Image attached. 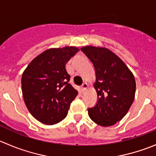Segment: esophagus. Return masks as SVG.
<instances>
[{
	"label": "esophagus",
	"instance_id": "34e87169",
	"mask_svg": "<svg viewBox=\"0 0 156 156\" xmlns=\"http://www.w3.org/2000/svg\"><path fill=\"white\" fill-rule=\"evenodd\" d=\"M87 87H88V85H87V83H84V84L81 85V90H82L83 91H84L86 89H87Z\"/></svg>",
	"mask_w": 156,
	"mask_h": 156
}]
</instances>
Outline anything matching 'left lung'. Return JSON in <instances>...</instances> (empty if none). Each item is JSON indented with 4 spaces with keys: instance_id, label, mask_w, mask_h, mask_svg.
Instances as JSON below:
<instances>
[{
    "instance_id": "left-lung-1",
    "label": "left lung",
    "mask_w": 156,
    "mask_h": 156,
    "mask_svg": "<svg viewBox=\"0 0 156 156\" xmlns=\"http://www.w3.org/2000/svg\"><path fill=\"white\" fill-rule=\"evenodd\" d=\"M81 51L94 64L96 72L94 88L97 104L87 108L93 122L103 127L122 120L131 106L136 82L133 73L113 52L105 48L86 46Z\"/></svg>"
}]
</instances>
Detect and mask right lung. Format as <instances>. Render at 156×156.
<instances>
[{"instance_id": "right-lung-1", "label": "right lung", "mask_w": 156, "mask_h": 156, "mask_svg": "<svg viewBox=\"0 0 156 156\" xmlns=\"http://www.w3.org/2000/svg\"><path fill=\"white\" fill-rule=\"evenodd\" d=\"M79 49L51 48L36 56L22 76L23 99L29 112L41 123L53 125L66 117L78 90L69 84L66 64Z\"/></svg>"}]
</instances>
